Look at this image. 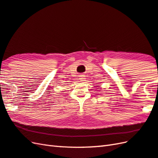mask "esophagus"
I'll use <instances>...</instances> for the list:
<instances>
[{"label": "esophagus", "instance_id": "34e87169", "mask_svg": "<svg viewBox=\"0 0 158 158\" xmlns=\"http://www.w3.org/2000/svg\"><path fill=\"white\" fill-rule=\"evenodd\" d=\"M85 77H84L83 75H79V80L81 81H85Z\"/></svg>", "mask_w": 158, "mask_h": 158}]
</instances>
